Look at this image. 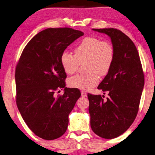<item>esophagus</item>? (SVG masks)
Wrapping results in <instances>:
<instances>
[{
  "label": "esophagus",
  "mask_w": 155,
  "mask_h": 155,
  "mask_svg": "<svg viewBox=\"0 0 155 155\" xmlns=\"http://www.w3.org/2000/svg\"><path fill=\"white\" fill-rule=\"evenodd\" d=\"M81 96H82L83 97H87V94H86L85 91H81Z\"/></svg>",
  "instance_id": "1"
}]
</instances>
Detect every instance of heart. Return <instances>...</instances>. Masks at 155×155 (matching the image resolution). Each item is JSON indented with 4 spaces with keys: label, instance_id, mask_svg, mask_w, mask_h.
I'll return each instance as SVG.
<instances>
[{
    "label": "heart",
    "instance_id": "1",
    "mask_svg": "<svg viewBox=\"0 0 155 155\" xmlns=\"http://www.w3.org/2000/svg\"><path fill=\"white\" fill-rule=\"evenodd\" d=\"M115 50L109 40H101L96 37L83 38L74 48V54L68 51L62 52L61 64L68 74L77 72L80 64L86 61L87 72L70 78L68 85L72 88L89 90L96 85L101 77L108 74L114 63Z\"/></svg>",
    "mask_w": 155,
    "mask_h": 155
}]
</instances>
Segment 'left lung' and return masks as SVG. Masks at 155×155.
<instances>
[{"label": "left lung", "mask_w": 155, "mask_h": 155, "mask_svg": "<svg viewBox=\"0 0 155 155\" xmlns=\"http://www.w3.org/2000/svg\"><path fill=\"white\" fill-rule=\"evenodd\" d=\"M92 30L110 37L115 58L111 70L98 86V90L108 93V98L104 101L103 96L87 94L90 125L99 137L113 139L124 133L137 116L144 74L137 48L127 35L113 28Z\"/></svg>", "instance_id": "1"}]
</instances>
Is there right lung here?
I'll list each match as a JSON object with an SVG mask.
<instances>
[{"instance_id": "1", "label": "right lung", "mask_w": 155, "mask_h": 155, "mask_svg": "<svg viewBox=\"0 0 155 155\" xmlns=\"http://www.w3.org/2000/svg\"><path fill=\"white\" fill-rule=\"evenodd\" d=\"M83 35L67 27L41 31L28 41L16 65L18 110L28 127L44 140H55L64 134L68 115L81 97L78 89L65 87L67 76L61 55ZM60 88L64 89V94L55 97L54 92Z\"/></svg>"}]
</instances>
